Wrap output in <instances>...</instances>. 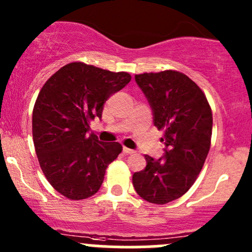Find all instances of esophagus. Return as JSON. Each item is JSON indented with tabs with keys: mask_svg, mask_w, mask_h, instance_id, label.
Listing matches in <instances>:
<instances>
[{
	"mask_svg": "<svg viewBox=\"0 0 252 252\" xmlns=\"http://www.w3.org/2000/svg\"><path fill=\"white\" fill-rule=\"evenodd\" d=\"M123 152H124V154H126V155L135 154V151H134V150H131V149H128V147H126V146L123 147Z\"/></svg>",
	"mask_w": 252,
	"mask_h": 252,
	"instance_id": "1",
	"label": "esophagus"
}]
</instances>
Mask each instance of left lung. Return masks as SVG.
Listing matches in <instances>:
<instances>
[{"label":"left lung","mask_w":252,"mask_h":252,"mask_svg":"<svg viewBox=\"0 0 252 252\" xmlns=\"http://www.w3.org/2000/svg\"><path fill=\"white\" fill-rule=\"evenodd\" d=\"M135 81L154 113V124L163 130V157L145 155L146 167L133 174L138 195L164 205L179 199L199 177L212 136V111L196 83L177 70L136 74Z\"/></svg>","instance_id":"obj_1"}]
</instances>
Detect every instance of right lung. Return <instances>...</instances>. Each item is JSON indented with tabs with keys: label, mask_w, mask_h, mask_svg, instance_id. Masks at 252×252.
Returning a JSON list of instances; mask_svg holds the SVG:
<instances>
[{
	"label": "right lung",
	"mask_w": 252,
	"mask_h": 252,
	"mask_svg": "<svg viewBox=\"0 0 252 252\" xmlns=\"http://www.w3.org/2000/svg\"><path fill=\"white\" fill-rule=\"evenodd\" d=\"M83 62L68 63L40 90L32 110V139L40 167L51 185L69 200L98 191L106 168L122 152L119 142H101L89 134L111 95L130 81Z\"/></svg>",
	"instance_id": "right-lung-1"
}]
</instances>
